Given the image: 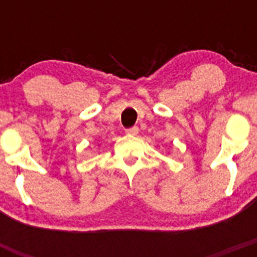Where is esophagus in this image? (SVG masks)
<instances>
[{
	"label": "esophagus",
	"mask_w": 257,
	"mask_h": 257,
	"mask_svg": "<svg viewBox=\"0 0 257 257\" xmlns=\"http://www.w3.org/2000/svg\"><path fill=\"white\" fill-rule=\"evenodd\" d=\"M138 133H139V128H138L136 126L130 127V128H127L126 130L127 135H138Z\"/></svg>",
	"instance_id": "1"
}]
</instances>
